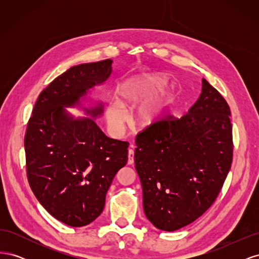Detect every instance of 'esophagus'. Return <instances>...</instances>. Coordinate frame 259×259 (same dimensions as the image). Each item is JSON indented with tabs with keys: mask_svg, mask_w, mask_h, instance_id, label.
Returning <instances> with one entry per match:
<instances>
[{
	"mask_svg": "<svg viewBox=\"0 0 259 259\" xmlns=\"http://www.w3.org/2000/svg\"><path fill=\"white\" fill-rule=\"evenodd\" d=\"M132 148H133V146H132ZM132 148H130V150H128V164L130 165H132V164L134 163V154H135L134 150H133Z\"/></svg>",
	"mask_w": 259,
	"mask_h": 259,
	"instance_id": "34e87169",
	"label": "esophagus"
}]
</instances>
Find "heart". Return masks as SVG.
<instances>
[{"mask_svg":"<svg viewBox=\"0 0 259 259\" xmlns=\"http://www.w3.org/2000/svg\"><path fill=\"white\" fill-rule=\"evenodd\" d=\"M167 80L162 75L138 76L123 83L117 90V101L108 105L106 116L114 130H120L127 120L123 108L132 109L151 98L166 85ZM168 95L165 93L151 98L140 106L135 113L136 122L143 127H151L160 123L166 113Z\"/></svg>","mask_w":259,"mask_h":259,"instance_id":"1","label":"heart"}]
</instances>
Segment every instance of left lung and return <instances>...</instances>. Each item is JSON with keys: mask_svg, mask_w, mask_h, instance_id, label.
Instances as JSON below:
<instances>
[{"mask_svg": "<svg viewBox=\"0 0 259 259\" xmlns=\"http://www.w3.org/2000/svg\"><path fill=\"white\" fill-rule=\"evenodd\" d=\"M135 167L144 210L156 228L175 231L215 202L233 155L230 108L205 79L188 113L168 115L136 136Z\"/></svg>", "mask_w": 259, "mask_h": 259, "instance_id": "1", "label": "left lung"}]
</instances>
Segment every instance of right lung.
<instances>
[{"mask_svg": "<svg viewBox=\"0 0 259 259\" xmlns=\"http://www.w3.org/2000/svg\"><path fill=\"white\" fill-rule=\"evenodd\" d=\"M111 59L68 69L41 92L25 135L27 177L43 207L71 227L91 224L101 214L115 174L127 163L128 143L107 137L95 121L72 119L73 106L111 73ZM101 107L88 111L93 116Z\"/></svg>", "mask_w": 259, "mask_h": 259, "instance_id": "right-lung-1", "label": "right lung"}]
</instances>
